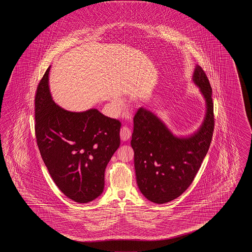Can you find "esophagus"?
Segmentation results:
<instances>
[{
  "instance_id": "34e87169",
  "label": "esophagus",
  "mask_w": 252,
  "mask_h": 252,
  "mask_svg": "<svg viewBox=\"0 0 252 252\" xmlns=\"http://www.w3.org/2000/svg\"><path fill=\"white\" fill-rule=\"evenodd\" d=\"M120 136H121V139L123 141H126L128 140L130 136H131V130L128 128V127H123L121 128V131H120Z\"/></svg>"
}]
</instances>
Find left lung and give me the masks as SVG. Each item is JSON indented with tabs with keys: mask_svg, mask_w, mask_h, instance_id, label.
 Here are the masks:
<instances>
[{
	"mask_svg": "<svg viewBox=\"0 0 252 252\" xmlns=\"http://www.w3.org/2000/svg\"><path fill=\"white\" fill-rule=\"evenodd\" d=\"M192 81L205 101L204 121L193 133H173L155 113L144 107L134 116L130 145L137 184L145 197L155 204L180 196L193 182L209 150L214 128L212 87L198 64Z\"/></svg>",
	"mask_w": 252,
	"mask_h": 252,
	"instance_id": "left-lung-1",
	"label": "left lung"
}]
</instances>
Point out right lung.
Masks as SVG:
<instances>
[{
    "label": "right lung",
    "instance_id": "obj_1",
    "mask_svg": "<svg viewBox=\"0 0 252 252\" xmlns=\"http://www.w3.org/2000/svg\"><path fill=\"white\" fill-rule=\"evenodd\" d=\"M48 67L35 98V132L40 155L60 191L86 204L102 194L104 171L120 146L118 120L97 109L70 112L54 102Z\"/></svg>",
    "mask_w": 252,
    "mask_h": 252
}]
</instances>
